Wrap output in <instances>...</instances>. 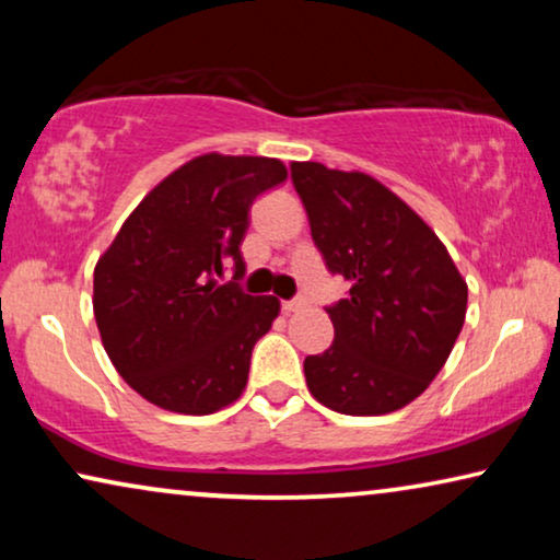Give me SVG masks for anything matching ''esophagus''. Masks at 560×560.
<instances>
[{
  "instance_id": "obj_1",
  "label": "esophagus",
  "mask_w": 560,
  "mask_h": 560,
  "mask_svg": "<svg viewBox=\"0 0 560 560\" xmlns=\"http://www.w3.org/2000/svg\"><path fill=\"white\" fill-rule=\"evenodd\" d=\"M305 301L303 298H293V301H282V313H293L298 308H303Z\"/></svg>"
}]
</instances>
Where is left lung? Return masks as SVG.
Instances as JSON below:
<instances>
[{
  "label": "left lung",
  "instance_id": "obj_1",
  "mask_svg": "<svg viewBox=\"0 0 560 560\" xmlns=\"http://www.w3.org/2000/svg\"><path fill=\"white\" fill-rule=\"evenodd\" d=\"M290 178L328 272L349 282L326 305L334 343L303 362L308 389L343 416L400 410L446 364L466 282L431 226L370 175L293 163Z\"/></svg>",
  "mask_w": 560,
  "mask_h": 560
}]
</instances>
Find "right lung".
<instances>
[{
	"mask_svg": "<svg viewBox=\"0 0 560 560\" xmlns=\"http://www.w3.org/2000/svg\"><path fill=\"white\" fill-rule=\"evenodd\" d=\"M288 178L272 158H196L137 206L94 270V316L112 364L144 400L209 416L247 385L280 303L244 293L249 209ZM226 271L233 280L221 283Z\"/></svg>",
	"mask_w": 560,
	"mask_h": 560,
	"instance_id": "1",
	"label": "right lung"
}]
</instances>
